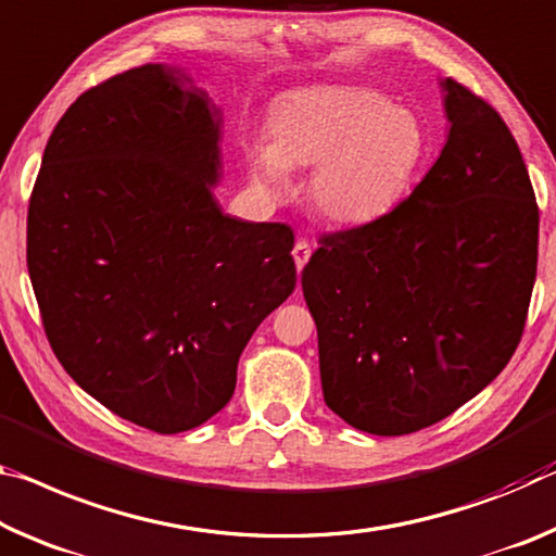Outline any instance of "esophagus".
I'll list each match as a JSON object with an SVG mask.
<instances>
[{
    "label": "esophagus",
    "mask_w": 556,
    "mask_h": 556,
    "mask_svg": "<svg viewBox=\"0 0 556 556\" xmlns=\"http://www.w3.org/2000/svg\"><path fill=\"white\" fill-rule=\"evenodd\" d=\"M292 254H294V264H296V269L302 271V269H304V264L309 262V257H312V244L306 242V240H299V242L294 244Z\"/></svg>",
    "instance_id": "esophagus-1"
}]
</instances>
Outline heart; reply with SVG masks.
I'll use <instances>...</instances> for the list:
<instances>
[{
    "label": "heart",
    "mask_w": 556,
    "mask_h": 556,
    "mask_svg": "<svg viewBox=\"0 0 556 556\" xmlns=\"http://www.w3.org/2000/svg\"><path fill=\"white\" fill-rule=\"evenodd\" d=\"M426 157V130L403 105L358 86L304 88L281 101L271 143L247 146L252 178L269 195L289 190V167L314 165L312 207L326 223L361 227L408 195Z\"/></svg>",
    "instance_id": "heart-1"
}]
</instances>
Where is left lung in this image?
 I'll use <instances>...</instances> for the list:
<instances>
[{
    "mask_svg": "<svg viewBox=\"0 0 556 556\" xmlns=\"http://www.w3.org/2000/svg\"><path fill=\"white\" fill-rule=\"evenodd\" d=\"M447 138L408 200L321 237L302 271L324 401L371 435L451 416L513 358L536 277L540 213L492 105L440 78Z\"/></svg>",
    "mask_w": 556,
    "mask_h": 556,
    "instance_id": "8db88e82",
    "label": "left lung"
}]
</instances>
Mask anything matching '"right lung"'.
Listing matches in <instances>:
<instances>
[{"mask_svg":"<svg viewBox=\"0 0 556 556\" xmlns=\"http://www.w3.org/2000/svg\"><path fill=\"white\" fill-rule=\"evenodd\" d=\"M223 111L182 66L78 96L29 202L26 264L66 374L105 408L182 433L230 403L237 361L294 292V232L227 215Z\"/></svg>","mask_w":556,"mask_h":556,"instance_id":"obj_1","label":"right lung"}]
</instances>
